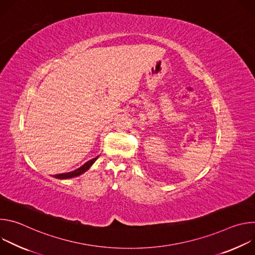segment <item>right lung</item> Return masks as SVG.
I'll return each instance as SVG.
<instances>
[{
  "label": "right lung",
  "mask_w": 255,
  "mask_h": 255,
  "mask_svg": "<svg viewBox=\"0 0 255 255\" xmlns=\"http://www.w3.org/2000/svg\"><path fill=\"white\" fill-rule=\"evenodd\" d=\"M98 156L89 160L88 162H86L84 165H82L81 167H79L78 169L74 170V171H70V172H66V173H60V174H56L54 175V177L56 178H60V179H66V178H71V177H75V176H79L80 174L84 173L85 171H87L91 166L92 164L97 160Z\"/></svg>",
  "instance_id": "obj_1"
}]
</instances>
